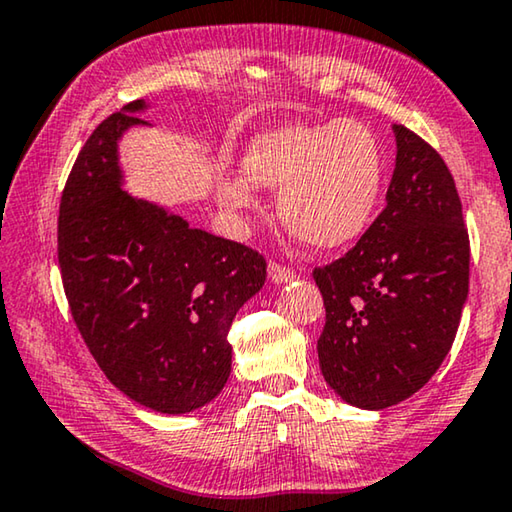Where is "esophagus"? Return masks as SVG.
<instances>
[{
    "mask_svg": "<svg viewBox=\"0 0 512 512\" xmlns=\"http://www.w3.org/2000/svg\"><path fill=\"white\" fill-rule=\"evenodd\" d=\"M269 278H271V282H276V285H282V282L294 280L296 273L289 269V266H282L278 262H269Z\"/></svg>",
    "mask_w": 512,
    "mask_h": 512,
    "instance_id": "1",
    "label": "esophagus"
}]
</instances>
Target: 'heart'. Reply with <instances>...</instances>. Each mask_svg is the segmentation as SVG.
Segmentation results:
<instances>
[{
  "mask_svg": "<svg viewBox=\"0 0 512 512\" xmlns=\"http://www.w3.org/2000/svg\"><path fill=\"white\" fill-rule=\"evenodd\" d=\"M241 170L255 186L280 190L282 223L322 250L347 246L368 232L386 183L377 135L358 121L287 124L259 133L243 151ZM247 182L220 181L218 202L230 211L253 209Z\"/></svg>",
  "mask_w": 512,
  "mask_h": 512,
  "instance_id": "heart-1",
  "label": "heart"
}]
</instances>
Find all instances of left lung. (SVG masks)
I'll return each instance as SVG.
<instances>
[{
    "label": "left lung",
    "mask_w": 512,
    "mask_h": 512,
    "mask_svg": "<svg viewBox=\"0 0 512 512\" xmlns=\"http://www.w3.org/2000/svg\"><path fill=\"white\" fill-rule=\"evenodd\" d=\"M386 209L345 257L315 269L326 324L319 368L342 400L386 409L451 352L469 294V234L453 174L423 137L393 126Z\"/></svg>",
    "instance_id": "1"
}]
</instances>
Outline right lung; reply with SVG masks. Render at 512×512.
<instances>
[{"instance_id": "1", "label": "right lung", "mask_w": 512, "mask_h": 512, "mask_svg": "<svg viewBox=\"0 0 512 512\" xmlns=\"http://www.w3.org/2000/svg\"><path fill=\"white\" fill-rule=\"evenodd\" d=\"M133 101L89 135L61 193L57 253L71 315L98 368L142 407L188 414L223 391L232 319L262 289L257 250L195 230L124 190L119 140L147 126Z\"/></svg>"}]
</instances>
